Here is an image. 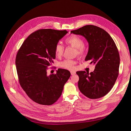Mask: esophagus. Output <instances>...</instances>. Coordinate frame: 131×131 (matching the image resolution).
I'll return each instance as SVG.
<instances>
[{"label":"esophagus","mask_w":131,"mask_h":131,"mask_svg":"<svg viewBox=\"0 0 131 131\" xmlns=\"http://www.w3.org/2000/svg\"><path fill=\"white\" fill-rule=\"evenodd\" d=\"M70 72H71V75H75V74H76V72H75V71H71Z\"/></svg>","instance_id":"esophagus-1"}]
</instances>
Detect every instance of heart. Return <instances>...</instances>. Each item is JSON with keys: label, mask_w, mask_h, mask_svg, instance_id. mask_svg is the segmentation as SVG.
I'll list each match as a JSON object with an SVG mask.
<instances>
[{"label": "heart", "mask_w": 131, "mask_h": 131, "mask_svg": "<svg viewBox=\"0 0 131 131\" xmlns=\"http://www.w3.org/2000/svg\"><path fill=\"white\" fill-rule=\"evenodd\" d=\"M65 42L75 48V53L80 56H83L85 51V48L84 46V41L80 37L76 35H72L65 40ZM64 50V47L60 43H57L55 46V53L57 56H61ZM76 63L75 60L72 59H66L60 63V66L69 70L74 69V65Z\"/></svg>", "instance_id": "b5f03b06"}]
</instances>
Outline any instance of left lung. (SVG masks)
<instances>
[{"label":"left lung","instance_id":"8db88e82","mask_svg":"<svg viewBox=\"0 0 131 131\" xmlns=\"http://www.w3.org/2000/svg\"><path fill=\"white\" fill-rule=\"evenodd\" d=\"M71 33L81 35L89 43L85 61L95 64L93 72L78 71V87L86 96L96 99L107 94L113 87L119 75L120 56L116 45L104 29L94 25H86Z\"/></svg>","mask_w":131,"mask_h":131}]
</instances>
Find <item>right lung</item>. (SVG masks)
Returning <instances> with one entry per match:
<instances>
[{
  "label": "right lung",
  "instance_id": "right-lung-1",
  "mask_svg": "<svg viewBox=\"0 0 131 131\" xmlns=\"http://www.w3.org/2000/svg\"><path fill=\"white\" fill-rule=\"evenodd\" d=\"M68 31L39 29L30 34L18 50L15 64L19 84L33 101L50 105L61 96L71 76L65 69L47 75L48 67L56 58L55 46Z\"/></svg>",
  "mask_w": 131,
  "mask_h": 131
}]
</instances>
